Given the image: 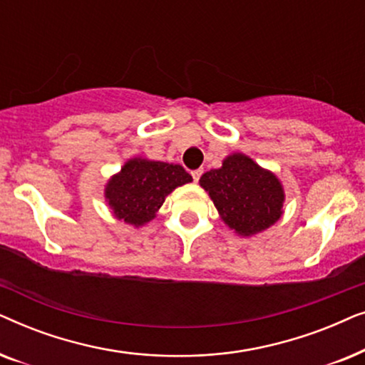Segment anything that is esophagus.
<instances>
[{
    "label": "esophagus",
    "instance_id": "obj_1",
    "mask_svg": "<svg viewBox=\"0 0 365 365\" xmlns=\"http://www.w3.org/2000/svg\"><path fill=\"white\" fill-rule=\"evenodd\" d=\"M201 174H202V169H194V171H191V176L196 182L199 181V178H201Z\"/></svg>",
    "mask_w": 365,
    "mask_h": 365
}]
</instances>
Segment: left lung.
<instances>
[{
  "label": "left lung",
  "mask_w": 365,
  "mask_h": 365,
  "mask_svg": "<svg viewBox=\"0 0 365 365\" xmlns=\"http://www.w3.org/2000/svg\"><path fill=\"white\" fill-rule=\"evenodd\" d=\"M199 184L212 199L219 216L239 236L266 231L282 216L284 187L276 174L234 153L219 169L204 173Z\"/></svg>",
  "instance_id": "1"
}]
</instances>
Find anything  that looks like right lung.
Instances as JSON below:
<instances>
[{
  "mask_svg": "<svg viewBox=\"0 0 365 365\" xmlns=\"http://www.w3.org/2000/svg\"><path fill=\"white\" fill-rule=\"evenodd\" d=\"M191 181L179 164L133 158L109 179L104 196L119 221L139 227L156 217L169 192Z\"/></svg>",
  "mask_w": 365,
  "mask_h": 365,
  "instance_id": "right-lung-1",
  "label": "right lung"
}]
</instances>
